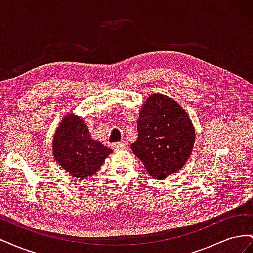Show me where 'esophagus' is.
Returning a JSON list of instances; mask_svg holds the SVG:
<instances>
[{"mask_svg": "<svg viewBox=\"0 0 253 253\" xmlns=\"http://www.w3.org/2000/svg\"><path fill=\"white\" fill-rule=\"evenodd\" d=\"M126 148V141H120V142H116L113 144V149L114 150H124Z\"/></svg>", "mask_w": 253, "mask_h": 253, "instance_id": "1", "label": "esophagus"}]
</instances>
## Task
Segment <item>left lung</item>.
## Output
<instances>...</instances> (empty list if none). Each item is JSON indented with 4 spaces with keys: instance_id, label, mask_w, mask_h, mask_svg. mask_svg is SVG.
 Wrapping results in <instances>:
<instances>
[{
    "instance_id": "8db88e82",
    "label": "left lung",
    "mask_w": 253,
    "mask_h": 253,
    "mask_svg": "<svg viewBox=\"0 0 253 253\" xmlns=\"http://www.w3.org/2000/svg\"><path fill=\"white\" fill-rule=\"evenodd\" d=\"M137 139L131 148L150 176L164 179L185 166L195 140L186 111L171 98L151 95L139 112Z\"/></svg>"
}]
</instances>
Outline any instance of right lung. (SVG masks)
<instances>
[{
  "instance_id": "right-lung-1",
  "label": "right lung",
  "mask_w": 253,
  "mask_h": 253,
  "mask_svg": "<svg viewBox=\"0 0 253 253\" xmlns=\"http://www.w3.org/2000/svg\"><path fill=\"white\" fill-rule=\"evenodd\" d=\"M112 152L91 139L86 125L74 114L62 119L53 135V157L74 177L84 179L96 174Z\"/></svg>"
}]
</instances>
